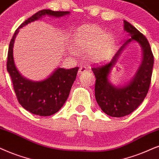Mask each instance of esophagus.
<instances>
[{
	"label": "esophagus",
	"instance_id": "esophagus-1",
	"mask_svg": "<svg viewBox=\"0 0 159 159\" xmlns=\"http://www.w3.org/2000/svg\"><path fill=\"white\" fill-rule=\"evenodd\" d=\"M86 71H87V68H86V66H84V65L80 66L79 70H78V73L81 74V73H85V72H86Z\"/></svg>",
	"mask_w": 159,
	"mask_h": 159
}]
</instances>
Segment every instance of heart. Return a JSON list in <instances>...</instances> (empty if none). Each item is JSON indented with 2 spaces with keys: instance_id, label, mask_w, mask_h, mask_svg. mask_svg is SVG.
<instances>
[{
  "instance_id": "1",
  "label": "heart",
  "mask_w": 159,
  "mask_h": 159,
  "mask_svg": "<svg viewBox=\"0 0 159 159\" xmlns=\"http://www.w3.org/2000/svg\"><path fill=\"white\" fill-rule=\"evenodd\" d=\"M73 45L80 52L88 51L93 61H103L109 58L114 47V40L110 34L97 25H86L76 32Z\"/></svg>"
}]
</instances>
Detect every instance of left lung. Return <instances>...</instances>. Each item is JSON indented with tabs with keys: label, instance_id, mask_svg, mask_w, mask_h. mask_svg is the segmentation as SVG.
Returning a JSON list of instances; mask_svg holds the SVG:
<instances>
[{
	"label": "left lung",
	"instance_id": "left-lung-1",
	"mask_svg": "<svg viewBox=\"0 0 159 159\" xmlns=\"http://www.w3.org/2000/svg\"><path fill=\"white\" fill-rule=\"evenodd\" d=\"M124 29L129 37L124 40V44L111 61L101 65H94L92 68L96 78L94 86L96 100L103 111L113 117L128 115L143 102L151 83L154 64L153 54L145 36L125 20H124ZM133 40L139 43L143 50V63L135 77L128 85L116 88L107 81L108 73L123 48Z\"/></svg>",
	"mask_w": 159,
	"mask_h": 159
}]
</instances>
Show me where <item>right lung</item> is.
Wrapping results in <instances>:
<instances>
[{"mask_svg":"<svg viewBox=\"0 0 159 159\" xmlns=\"http://www.w3.org/2000/svg\"><path fill=\"white\" fill-rule=\"evenodd\" d=\"M70 11L43 9L28 18L18 27L9 43L7 62V71L12 81L13 88L19 103L31 113L43 116L55 114L67 100L70 89L75 80L78 67L70 70L59 68L47 79L31 81L23 78L15 67L13 59V44L18 29L43 16L48 15L59 17L68 15Z\"/></svg>","mask_w":159,"mask_h":159,"instance_id":"obj_1","label":"right lung"}]
</instances>
